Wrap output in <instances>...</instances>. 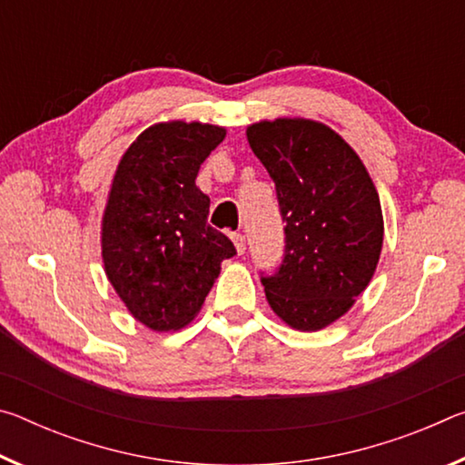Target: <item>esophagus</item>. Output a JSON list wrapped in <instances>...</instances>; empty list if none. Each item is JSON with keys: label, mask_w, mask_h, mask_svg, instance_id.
Returning a JSON list of instances; mask_svg holds the SVG:
<instances>
[{"label": "esophagus", "mask_w": 465, "mask_h": 465, "mask_svg": "<svg viewBox=\"0 0 465 465\" xmlns=\"http://www.w3.org/2000/svg\"><path fill=\"white\" fill-rule=\"evenodd\" d=\"M233 243H235V250H238V254H243L246 252V235L243 233H233Z\"/></svg>", "instance_id": "34e87169"}]
</instances>
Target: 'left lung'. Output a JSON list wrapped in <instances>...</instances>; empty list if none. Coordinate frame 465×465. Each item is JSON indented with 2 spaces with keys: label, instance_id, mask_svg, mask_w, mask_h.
I'll return each instance as SVG.
<instances>
[{
  "label": "left lung",
  "instance_id": "obj_1",
  "mask_svg": "<svg viewBox=\"0 0 465 465\" xmlns=\"http://www.w3.org/2000/svg\"><path fill=\"white\" fill-rule=\"evenodd\" d=\"M285 223L282 261L261 272L271 308L297 330H320L351 310L383 243L381 204L363 162L326 124L302 119L248 127Z\"/></svg>",
  "mask_w": 465,
  "mask_h": 465
}]
</instances>
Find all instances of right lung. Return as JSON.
<instances>
[{
	"label": "right lung",
	"instance_id": "add662e5",
	"mask_svg": "<svg viewBox=\"0 0 465 465\" xmlns=\"http://www.w3.org/2000/svg\"><path fill=\"white\" fill-rule=\"evenodd\" d=\"M213 124L160 123L133 141L110 188L102 222L106 277L141 324L163 332L186 326L235 256L207 223L209 196L194 184L222 143Z\"/></svg>",
	"mask_w": 465,
	"mask_h": 465
}]
</instances>
